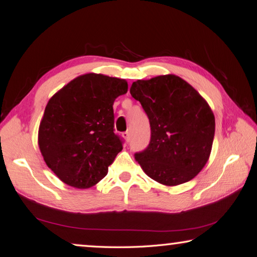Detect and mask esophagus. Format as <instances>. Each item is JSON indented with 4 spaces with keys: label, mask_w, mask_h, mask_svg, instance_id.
I'll list each match as a JSON object with an SVG mask.
<instances>
[{
    "label": "esophagus",
    "mask_w": 257,
    "mask_h": 257,
    "mask_svg": "<svg viewBox=\"0 0 257 257\" xmlns=\"http://www.w3.org/2000/svg\"><path fill=\"white\" fill-rule=\"evenodd\" d=\"M122 137H123V139L125 140V142H129V140H130V133L129 132H125V133H123L122 134Z\"/></svg>",
    "instance_id": "esophagus-1"
}]
</instances>
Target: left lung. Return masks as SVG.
I'll return each mask as SVG.
<instances>
[{
    "label": "left lung",
    "instance_id": "obj_1",
    "mask_svg": "<svg viewBox=\"0 0 257 257\" xmlns=\"http://www.w3.org/2000/svg\"><path fill=\"white\" fill-rule=\"evenodd\" d=\"M130 93L142 103L152 129L148 148L135 155L145 174L165 186L195 178L213 147L215 115L207 101L175 74L137 80Z\"/></svg>",
    "mask_w": 257,
    "mask_h": 257
}]
</instances>
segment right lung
Instances as JSON below:
<instances>
[{
    "label": "right lung",
    "instance_id": "obj_1",
    "mask_svg": "<svg viewBox=\"0 0 257 257\" xmlns=\"http://www.w3.org/2000/svg\"><path fill=\"white\" fill-rule=\"evenodd\" d=\"M128 91L124 79L85 73L71 80L48 101L38 145L48 167L71 187L87 189L108 174L121 152L113 133V102Z\"/></svg>",
    "mask_w": 257,
    "mask_h": 257
}]
</instances>
